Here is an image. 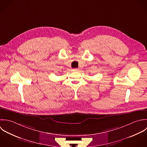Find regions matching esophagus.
Instances as JSON below:
<instances>
[{
    "label": "esophagus",
    "mask_w": 147,
    "mask_h": 147,
    "mask_svg": "<svg viewBox=\"0 0 147 147\" xmlns=\"http://www.w3.org/2000/svg\"><path fill=\"white\" fill-rule=\"evenodd\" d=\"M73 71H79V69L78 68H75V69H73Z\"/></svg>",
    "instance_id": "34e87169"
}]
</instances>
